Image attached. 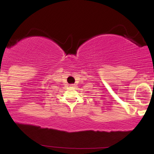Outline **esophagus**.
I'll list each match as a JSON object with an SVG mask.
<instances>
[{
    "label": "esophagus",
    "mask_w": 154,
    "mask_h": 154,
    "mask_svg": "<svg viewBox=\"0 0 154 154\" xmlns=\"http://www.w3.org/2000/svg\"><path fill=\"white\" fill-rule=\"evenodd\" d=\"M75 85H76L75 84H71V85H70V86H71V87H75Z\"/></svg>",
    "instance_id": "34e87169"
}]
</instances>
